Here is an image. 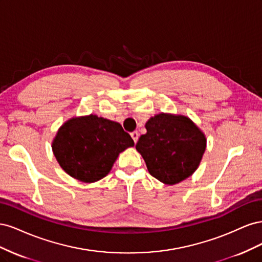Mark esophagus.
Here are the masks:
<instances>
[{"label": "esophagus", "mask_w": 262, "mask_h": 262, "mask_svg": "<svg viewBox=\"0 0 262 262\" xmlns=\"http://www.w3.org/2000/svg\"><path fill=\"white\" fill-rule=\"evenodd\" d=\"M131 137H132V139L134 141V143H137L138 140H139V132L138 131H133L131 133Z\"/></svg>", "instance_id": "esophagus-1"}]
</instances>
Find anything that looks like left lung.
I'll return each instance as SVG.
<instances>
[{
    "mask_svg": "<svg viewBox=\"0 0 262 262\" xmlns=\"http://www.w3.org/2000/svg\"><path fill=\"white\" fill-rule=\"evenodd\" d=\"M136 148L148 172L165 185H176L190 177L207 147L203 132L186 116L158 114L145 123Z\"/></svg>",
    "mask_w": 262,
    "mask_h": 262,
    "instance_id": "left-lung-1",
    "label": "left lung"
}]
</instances>
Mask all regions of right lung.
I'll list each match as a JSON object with an SVG mask.
<instances>
[{
  "mask_svg": "<svg viewBox=\"0 0 262 262\" xmlns=\"http://www.w3.org/2000/svg\"><path fill=\"white\" fill-rule=\"evenodd\" d=\"M134 142L120 123L90 115L63 123L52 142L61 168L83 182H95L108 175L117 157Z\"/></svg>",
  "mask_w": 262,
  "mask_h": 262,
  "instance_id": "add662e5",
  "label": "right lung"
}]
</instances>
